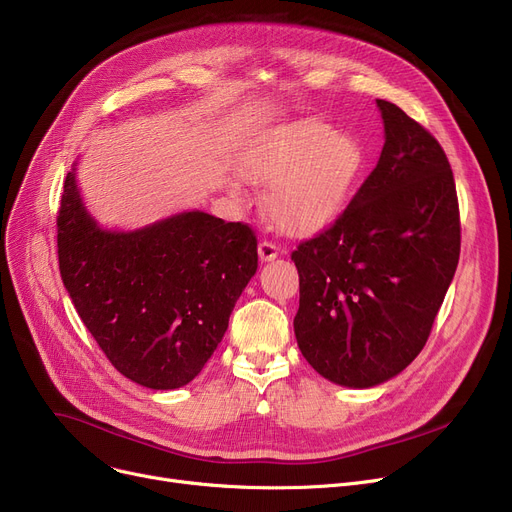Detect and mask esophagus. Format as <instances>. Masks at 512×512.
Masks as SVG:
<instances>
[{
	"label": "esophagus",
	"instance_id": "34e87169",
	"mask_svg": "<svg viewBox=\"0 0 512 512\" xmlns=\"http://www.w3.org/2000/svg\"><path fill=\"white\" fill-rule=\"evenodd\" d=\"M257 251H259V259H261V261H274V259L280 255V249L274 245V242H270V240L259 242Z\"/></svg>",
	"mask_w": 512,
	"mask_h": 512
}]
</instances>
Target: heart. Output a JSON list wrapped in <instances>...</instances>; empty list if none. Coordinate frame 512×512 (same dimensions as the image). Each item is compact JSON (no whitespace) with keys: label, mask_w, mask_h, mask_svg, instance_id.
<instances>
[{"label":"heart","mask_w":512,"mask_h":512,"mask_svg":"<svg viewBox=\"0 0 512 512\" xmlns=\"http://www.w3.org/2000/svg\"><path fill=\"white\" fill-rule=\"evenodd\" d=\"M240 172L263 184L265 213L290 236L332 226L365 172V149L353 134L321 120H299L265 134L240 157Z\"/></svg>","instance_id":"heart-1"}]
</instances>
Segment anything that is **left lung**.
I'll return each instance as SVG.
<instances>
[{
    "label": "left lung",
    "mask_w": 512,
    "mask_h": 512,
    "mask_svg": "<svg viewBox=\"0 0 512 512\" xmlns=\"http://www.w3.org/2000/svg\"><path fill=\"white\" fill-rule=\"evenodd\" d=\"M386 143L340 218L292 251L301 299L294 334L326 380L371 388L425 346L459 265L461 218L440 143L378 99Z\"/></svg>",
    "instance_id": "left-lung-1"
}]
</instances>
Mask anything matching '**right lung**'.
<instances>
[{
    "mask_svg": "<svg viewBox=\"0 0 512 512\" xmlns=\"http://www.w3.org/2000/svg\"><path fill=\"white\" fill-rule=\"evenodd\" d=\"M60 274L110 363L151 390H174L209 361L257 272V236L242 222L184 211L141 230H103L74 168L58 211Z\"/></svg>",
    "mask_w": 512,
    "mask_h": 512,
    "instance_id": "obj_1",
    "label": "right lung"
}]
</instances>
